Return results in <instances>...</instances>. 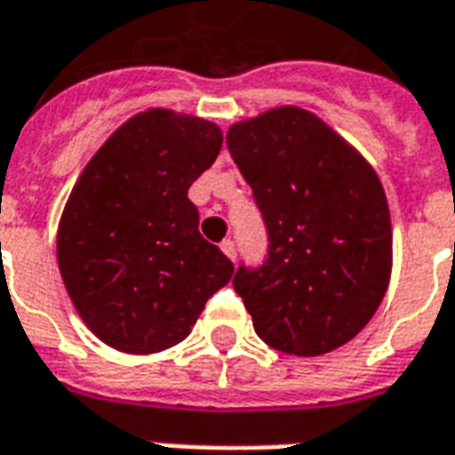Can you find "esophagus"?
Here are the masks:
<instances>
[{
	"label": "esophagus",
	"mask_w": 455,
	"mask_h": 455,
	"mask_svg": "<svg viewBox=\"0 0 455 455\" xmlns=\"http://www.w3.org/2000/svg\"><path fill=\"white\" fill-rule=\"evenodd\" d=\"M221 251H224L231 260H236V246H234L231 238H224V241H221Z\"/></svg>",
	"instance_id": "esophagus-1"
}]
</instances>
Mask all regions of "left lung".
Wrapping results in <instances>:
<instances>
[{"label":"left lung","mask_w":455,"mask_h":455,"mask_svg":"<svg viewBox=\"0 0 455 455\" xmlns=\"http://www.w3.org/2000/svg\"><path fill=\"white\" fill-rule=\"evenodd\" d=\"M227 146L267 231L263 266L234 275L256 334L290 355L334 351L371 322L390 283L380 180L334 129L297 107L234 124Z\"/></svg>","instance_id":"left-lung-1"}]
</instances>
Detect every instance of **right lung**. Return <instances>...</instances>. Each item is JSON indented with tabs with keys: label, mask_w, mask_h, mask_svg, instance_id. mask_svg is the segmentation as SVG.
Returning a JSON list of instances; mask_svg holds the SVG:
<instances>
[{
	"label": "right lung",
	"mask_w": 455,
	"mask_h": 455,
	"mask_svg": "<svg viewBox=\"0 0 455 455\" xmlns=\"http://www.w3.org/2000/svg\"><path fill=\"white\" fill-rule=\"evenodd\" d=\"M221 140L212 121L148 109L114 131L73 188L58 266L77 315L116 351L158 353L188 339L234 275L188 197Z\"/></svg>",
	"instance_id": "add662e5"
}]
</instances>
